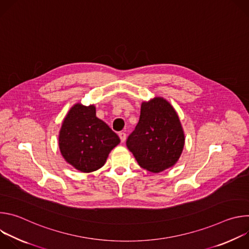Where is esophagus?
I'll return each instance as SVG.
<instances>
[{
  "label": "esophagus",
  "instance_id": "1",
  "mask_svg": "<svg viewBox=\"0 0 249 249\" xmlns=\"http://www.w3.org/2000/svg\"><path fill=\"white\" fill-rule=\"evenodd\" d=\"M118 136H119V138H120V141L122 142V143H124L125 140H126V134H125L124 132H120V133L118 134Z\"/></svg>",
  "mask_w": 249,
  "mask_h": 249
}]
</instances>
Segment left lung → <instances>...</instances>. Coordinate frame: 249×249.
Here are the masks:
<instances>
[{"mask_svg": "<svg viewBox=\"0 0 249 249\" xmlns=\"http://www.w3.org/2000/svg\"><path fill=\"white\" fill-rule=\"evenodd\" d=\"M185 143L178 115L162 97H155L141 105V114L126 145L139 165L159 173L179 160Z\"/></svg>", "mask_w": 249, "mask_h": 249, "instance_id": "obj_1", "label": "left lung"}]
</instances>
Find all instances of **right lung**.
<instances>
[{"mask_svg": "<svg viewBox=\"0 0 249 249\" xmlns=\"http://www.w3.org/2000/svg\"><path fill=\"white\" fill-rule=\"evenodd\" d=\"M120 139L96 117L95 106L75 104L66 115L59 133V148L65 160L82 172L102 167Z\"/></svg>", "mask_w": 249, "mask_h": 249, "instance_id": "right-lung-1", "label": "right lung"}]
</instances>
